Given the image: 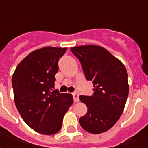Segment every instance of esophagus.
<instances>
[{
    "instance_id": "obj_1",
    "label": "esophagus",
    "mask_w": 148,
    "mask_h": 148,
    "mask_svg": "<svg viewBox=\"0 0 148 148\" xmlns=\"http://www.w3.org/2000/svg\"><path fill=\"white\" fill-rule=\"evenodd\" d=\"M73 97H74V102H77L79 101V93H77V92H74L73 93Z\"/></svg>"
}]
</instances>
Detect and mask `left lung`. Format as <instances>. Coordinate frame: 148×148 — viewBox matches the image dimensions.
Instances as JSON below:
<instances>
[{"label": "left lung", "mask_w": 148, "mask_h": 148, "mask_svg": "<svg viewBox=\"0 0 148 148\" xmlns=\"http://www.w3.org/2000/svg\"><path fill=\"white\" fill-rule=\"evenodd\" d=\"M71 51L94 87L92 96H80L88 108L86 114L79 118L81 126L90 133L106 132L121 117L126 104L129 91L126 68L100 46H78Z\"/></svg>", "instance_id": "1"}]
</instances>
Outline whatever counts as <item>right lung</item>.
<instances>
[{
    "instance_id": "1",
    "label": "right lung",
    "mask_w": 148,
    "mask_h": 148,
    "mask_svg": "<svg viewBox=\"0 0 148 148\" xmlns=\"http://www.w3.org/2000/svg\"><path fill=\"white\" fill-rule=\"evenodd\" d=\"M66 48L46 47L34 51L16 68L12 85L16 109L34 131L53 135L61 129L62 119L73 104V96L54 89L58 60Z\"/></svg>"
}]
</instances>
